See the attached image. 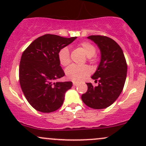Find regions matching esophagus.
<instances>
[{
	"label": "esophagus",
	"instance_id": "34e87169",
	"mask_svg": "<svg viewBox=\"0 0 146 146\" xmlns=\"http://www.w3.org/2000/svg\"><path fill=\"white\" fill-rule=\"evenodd\" d=\"M78 85V82H73V86L76 87V86Z\"/></svg>",
	"mask_w": 146,
	"mask_h": 146
}]
</instances>
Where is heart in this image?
<instances>
[{
  "instance_id": "1",
  "label": "heart",
  "mask_w": 146,
  "mask_h": 146,
  "mask_svg": "<svg viewBox=\"0 0 146 146\" xmlns=\"http://www.w3.org/2000/svg\"><path fill=\"white\" fill-rule=\"evenodd\" d=\"M79 47L83 51L89 60L91 61L94 58L96 48L91 42L84 41L79 44ZM58 59L60 64L63 66H68L70 64L71 59H70V51L68 47L66 46L63 47L59 50ZM90 73H91V70L87 66H78L72 65L66 70V75L67 78L74 82L81 81L87 76H89Z\"/></svg>"
}]
</instances>
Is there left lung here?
Here are the masks:
<instances>
[{
  "label": "left lung",
  "instance_id": "8db88e82",
  "mask_svg": "<svg viewBox=\"0 0 146 146\" xmlns=\"http://www.w3.org/2000/svg\"><path fill=\"white\" fill-rule=\"evenodd\" d=\"M87 38L93 41L101 52L100 63L91 76L99 83L97 87L87 83L88 90L81 99L91 108L104 109L114 103L123 91L127 78V62L122 48L110 38L91 35Z\"/></svg>",
  "mask_w": 146,
  "mask_h": 146
}]
</instances>
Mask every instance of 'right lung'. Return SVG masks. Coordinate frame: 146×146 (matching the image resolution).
I'll use <instances>...</instances> for the list:
<instances>
[{
  "instance_id": "right-lung-1",
  "label": "right lung",
  "mask_w": 146,
  "mask_h": 146,
  "mask_svg": "<svg viewBox=\"0 0 146 146\" xmlns=\"http://www.w3.org/2000/svg\"><path fill=\"white\" fill-rule=\"evenodd\" d=\"M76 38L44 35L34 40L22 53L19 83L26 100L36 110L53 112L64 103L65 94L71 89L72 82H53L65 74L58 53Z\"/></svg>"
}]
</instances>
